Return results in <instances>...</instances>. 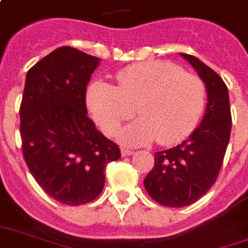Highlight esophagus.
Wrapping results in <instances>:
<instances>
[{"instance_id":"1","label":"esophagus","mask_w":248,"mask_h":248,"mask_svg":"<svg viewBox=\"0 0 248 248\" xmlns=\"http://www.w3.org/2000/svg\"><path fill=\"white\" fill-rule=\"evenodd\" d=\"M133 154H135V152H133V150H129V149H125V148L122 149L123 157H129V155H133Z\"/></svg>"}]
</instances>
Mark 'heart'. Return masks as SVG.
Returning <instances> with one entry per match:
<instances>
[{
	"mask_svg": "<svg viewBox=\"0 0 248 248\" xmlns=\"http://www.w3.org/2000/svg\"><path fill=\"white\" fill-rule=\"evenodd\" d=\"M204 82L178 65L148 61L116 74V86L95 81L87 89V107L104 135L115 136L123 123L137 113L139 120L122 132L128 145L158 140L161 145L180 142L196 128L205 107Z\"/></svg>",
	"mask_w": 248,
	"mask_h": 248,
	"instance_id": "b5f03b06",
	"label": "heart"
}]
</instances>
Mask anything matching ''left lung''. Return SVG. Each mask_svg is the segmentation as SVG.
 Masks as SVG:
<instances>
[{"mask_svg":"<svg viewBox=\"0 0 248 248\" xmlns=\"http://www.w3.org/2000/svg\"><path fill=\"white\" fill-rule=\"evenodd\" d=\"M180 55L205 83L208 103L202 124L186 141L154 153V166L144 179L149 196L170 208L191 205L216 183L232 131L229 91L222 78L195 56Z\"/></svg>","mask_w":248,"mask_h":248,"instance_id":"8db88e82","label":"left lung"}]
</instances>
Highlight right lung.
I'll use <instances>...</instances> for the list:
<instances>
[{"mask_svg":"<svg viewBox=\"0 0 248 248\" xmlns=\"http://www.w3.org/2000/svg\"><path fill=\"white\" fill-rule=\"evenodd\" d=\"M98 65V57L60 46L26 76L19 108L23 158L44 192L66 205L95 200L106 166L122 155L87 116L86 86Z\"/></svg>","mask_w":248,"mask_h":248,"instance_id":"add662e5","label":"right lung"}]
</instances>
